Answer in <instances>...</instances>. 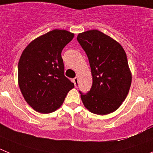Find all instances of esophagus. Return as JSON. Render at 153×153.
<instances>
[{"instance_id":"esophagus-1","label":"esophagus","mask_w":153,"mask_h":153,"mask_svg":"<svg viewBox=\"0 0 153 153\" xmlns=\"http://www.w3.org/2000/svg\"><path fill=\"white\" fill-rule=\"evenodd\" d=\"M73 81H74V84H75V86L78 87V78H77V77H75V78L73 79Z\"/></svg>"}]
</instances>
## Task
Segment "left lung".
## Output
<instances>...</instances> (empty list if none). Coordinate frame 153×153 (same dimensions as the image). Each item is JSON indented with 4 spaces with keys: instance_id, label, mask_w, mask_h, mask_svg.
<instances>
[{
    "instance_id": "left-lung-1",
    "label": "left lung",
    "mask_w": 153,
    "mask_h": 153,
    "mask_svg": "<svg viewBox=\"0 0 153 153\" xmlns=\"http://www.w3.org/2000/svg\"><path fill=\"white\" fill-rule=\"evenodd\" d=\"M77 40L88 58L91 88L81 94L82 102L94 114L105 115L119 108L131 85L126 53L117 41L97 30L79 33Z\"/></svg>"
}]
</instances>
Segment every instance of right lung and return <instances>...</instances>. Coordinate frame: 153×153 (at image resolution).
Wrapping results in <instances>:
<instances>
[{"label":"right lung","instance_id":"right-lung-1","mask_svg":"<svg viewBox=\"0 0 153 153\" xmlns=\"http://www.w3.org/2000/svg\"><path fill=\"white\" fill-rule=\"evenodd\" d=\"M74 34L53 30L27 46L18 63V83L27 103L35 111L49 114L59 108L74 83L64 75L63 48Z\"/></svg>","mask_w":153,"mask_h":153}]
</instances>
